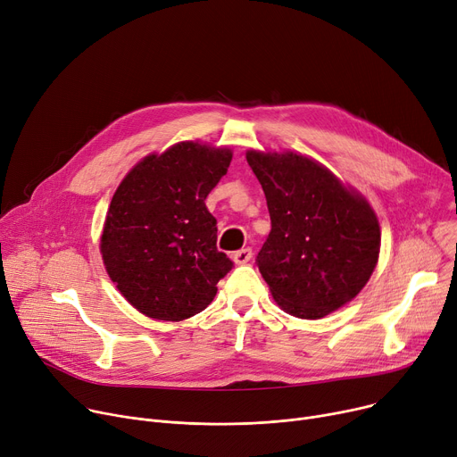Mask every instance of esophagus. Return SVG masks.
Masks as SVG:
<instances>
[{"label":"esophagus","mask_w":457,"mask_h":457,"mask_svg":"<svg viewBox=\"0 0 457 457\" xmlns=\"http://www.w3.org/2000/svg\"><path fill=\"white\" fill-rule=\"evenodd\" d=\"M251 258H253V249H251V247H247V249H241V251H236V253L232 254V260H234V263H236V265H245V263H249V262H251Z\"/></svg>","instance_id":"1"}]
</instances>
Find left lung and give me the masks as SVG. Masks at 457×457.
<instances>
[{
    "label": "left lung",
    "instance_id": "1",
    "mask_svg": "<svg viewBox=\"0 0 457 457\" xmlns=\"http://www.w3.org/2000/svg\"><path fill=\"white\" fill-rule=\"evenodd\" d=\"M270 214L256 263L272 298L317 320L353 300L377 265L380 227L370 203L305 155L247 152Z\"/></svg>",
    "mask_w": 457,
    "mask_h": 457
}]
</instances>
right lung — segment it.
Returning <instances> with one entry per match:
<instances>
[{
	"instance_id": "1",
	"label": "right lung",
	"mask_w": 457,
	"mask_h": 457,
	"mask_svg": "<svg viewBox=\"0 0 457 457\" xmlns=\"http://www.w3.org/2000/svg\"><path fill=\"white\" fill-rule=\"evenodd\" d=\"M230 161L228 148L185 140L137 162L119 185L100 253L120 295L146 317H194L232 269L216 247V218L204 204Z\"/></svg>"
}]
</instances>
